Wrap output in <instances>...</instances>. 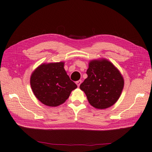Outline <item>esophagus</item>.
I'll return each mask as SVG.
<instances>
[{
	"mask_svg": "<svg viewBox=\"0 0 152 152\" xmlns=\"http://www.w3.org/2000/svg\"><path fill=\"white\" fill-rule=\"evenodd\" d=\"M81 83H82V80H78V81H77V82H76V83L77 84V87H80Z\"/></svg>",
	"mask_w": 152,
	"mask_h": 152,
	"instance_id": "esophagus-1",
	"label": "esophagus"
}]
</instances>
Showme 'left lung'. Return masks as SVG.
<instances>
[{
	"label": "left lung",
	"instance_id": "left-lung-1",
	"mask_svg": "<svg viewBox=\"0 0 152 152\" xmlns=\"http://www.w3.org/2000/svg\"><path fill=\"white\" fill-rule=\"evenodd\" d=\"M87 77L80 85L89 104L95 108L111 107L118 100L124 87L118 70L106 59L93 60L87 70Z\"/></svg>",
	"mask_w": 152,
	"mask_h": 152
}]
</instances>
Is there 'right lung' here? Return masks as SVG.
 Listing matches in <instances>:
<instances>
[{
	"label": "right lung",
	"mask_w": 152,
	"mask_h": 152,
	"mask_svg": "<svg viewBox=\"0 0 152 152\" xmlns=\"http://www.w3.org/2000/svg\"><path fill=\"white\" fill-rule=\"evenodd\" d=\"M30 85L35 96L41 103L56 107L68 99L71 91L77 87L64 69V63L42 64L34 70Z\"/></svg>",
	"instance_id": "right-lung-1"
}]
</instances>
